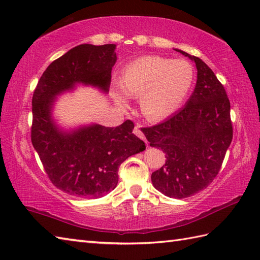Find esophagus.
<instances>
[{
  "mask_svg": "<svg viewBox=\"0 0 260 260\" xmlns=\"http://www.w3.org/2000/svg\"><path fill=\"white\" fill-rule=\"evenodd\" d=\"M133 133H134L136 136H139L140 139H142V140H145V136H144V134H143V132L141 131L140 126H135V127H134Z\"/></svg>",
  "mask_w": 260,
  "mask_h": 260,
  "instance_id": "34e87169",
  "label": "esophagus"
}]
</instances>
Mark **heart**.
<instances>
[{"instance_id":"obj_1","label":"heart","mask_w":260,"mask_h":260,"mask_svg":"<svg viewBox=\"0 0 260 260\" xmlns=\"http://www.w3.org/2000/svg\"><path fill=\"white\" fill-rule=\"evenodd\" d=\"M194 70L183 59L146 56L127 64L120 78L123 90L141 98V109L150 120L167 118L178 110L189 93ZM120 104L125 97H119Z\"/></svg>"}]
</instances>
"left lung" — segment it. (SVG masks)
<instances>
[{
  "label": "left lung",
  "instance_id": "1",
  "mask_svg": "<svg viewBox=\"0 0 260 260\" xmlns=\"http://www.w3.org/2000/svg\"><path fill=\"white\" fill-rule=\"evenodd\" d=\"M198 69L197 85L185 106L163 123L143 127L146 140L165 153L163 167L152 173L156 190L170 198L194 196L218 175L233 141L230 102L213 71L190 56Z\"/></svg>",
  "mask_w": 260,
  "mask_h": 260
}]
</instances>
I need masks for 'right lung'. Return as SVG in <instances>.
I'll return each instance as SVG.
<instances>
[{"label":"right lung","mask_w":260,"mask_h":260,"mask_svg":"<svg viewBox=\"0 0 260 260\" xmlns=\"http://www.w3.org/2000/svg\"><path fill=\"white\" fill-rule=\"evenodd\" d=\"M115 45H80L48 66L33 92L31 142L51 183L67 194L102 198L118 182V168L145 150L126 120L117 127L91 125L60 132L51 119L54 96L77 82L107 90L116 62Z\"/></svg>","instance_id":"add662e5"}]
</instances>
